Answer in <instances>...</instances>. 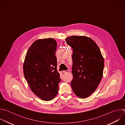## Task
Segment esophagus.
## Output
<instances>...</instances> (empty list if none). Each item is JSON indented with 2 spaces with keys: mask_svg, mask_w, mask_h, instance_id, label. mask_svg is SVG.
I'll list each match as a JSON object with an SVG mask.
<instances>
[{
  "mask_svg": "<svg viewBox=\"0 0 125 125\" xmlns=\"http://www.w3.org/2000/svg\"><path fill=\"white\" fill-rule=\"evenodd\" d=\"M63 73H64V74H66V73H67L69 72V70H66V71H62Z\"/></svg>",
  "mask_w": 125,
  "mask_h": 125,
  "instance_id": "34e87169",
  "label": "esophagus"
}]
</instances>
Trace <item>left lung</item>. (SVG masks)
Wrapping results in <instances>:
<instances>
[{
    "instance_id": "8db88e82",
    "label": "left lung",
    "mask_w": 125,
    "mask_h": 125,
    "mask_svg": "<svg viewBox=\"0 0 125 125\" xmlns=\"http://www.w3.org/2000/svg\"><path fill=\"white\" fill-rule=\"evenodd\" d=\"M65 40L73 48L71 86L77 96L86 98L95 91L101 81L103 57L96 43L90 38L73 35Z\"/></svg>"
}]
</instances>
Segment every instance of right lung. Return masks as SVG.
Listing matches in <instances>:
<instances>
[{
	"instance_id": "add662e5",
	"label": "right lung",
	"mask_w": 125,
	"mask_h": 125,
	"mask_svg": "<svg viewBox=\"0 0 125 125\" xmlns=\"http://www.w3.org/2000/svg\"><path fill=\"white\" fill-rule=\"evenodd\" d=\"M57 46L53 39L35 41L29 48L24 63V75L30 88L45 101L56 96L61 81L56 68Z\"/></svg>"
}]
</instances>
